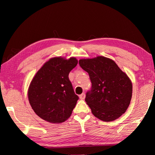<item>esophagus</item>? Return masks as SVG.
Instances as JSON below:
<instances>
[{"instance_id":"1","label":"esophagus","mask_w":155,"mask_h":155,"mask_svg":"<svg viewBox=\"0 0 155 155\" xmlns=\"http://www.w3.org/2000/svg\"><path fill=\"white\" fill-rule=\"evenodd\" d=\"M85 96H86V95H85V94H84V93L81 94V95H79V98H80V99H81V100H83V99H84V98H85Z\"/></svg>"}]
</instances>
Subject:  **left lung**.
I'll return each instance as SVG.
<instances>
[{"instance_id":"obj_1","label":"left lung","mask_w":155,"mask_h":155,"mask_svg":"<svg viewBox=\"0 0 155 155\" xmlns=\"http://www.w3.org/2000/svg\"><path fill=\"white\" fill-rule=\"evenodd\" d=\"M79 64L88 73L92 83L85 98L92 113L104 122L119 118L126 112L132 98L129 77L113 60L103 56L80 59Z\"/></svg>"}]
</instances>
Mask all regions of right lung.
Segmentation results:
<instances>
[{"label":"right lung","mask_w":155,"mask_h":155,"mask_svg":"<svg viewBox=\"0 0 155 155\" xmlns=\"http://www.w3.org/2000/svg\"><path fill=\"white\" fill-rule=\"evenodd\" d=\"M77 63L74 57L51 58L32 78L28 90V101L42 119L57 124L71 117L78 97L74 93L68 74Z\"/></svg>","instance_id":"obj_1"}]
</instances>
